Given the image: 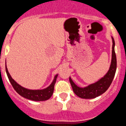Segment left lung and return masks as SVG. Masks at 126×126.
Here are the masks:
<instances>
[{
  "instance_id": "left-lung-1",
  "label": "left lung",
  "mask_w": 126,
  "mask_h": 126,
  "mask_svg": "<svg viewBox=\"0 0 126 126\" xmlns=\"http://www.w3.org/2000/svg\"><path fill=\"white\" fill-rule=\"evenodd\" d=\"M112 40H113V46H112L111 63L109 71L103 78L100 79L97 82L84 88H80L77 86L73 82L72 79L69 78V82L71 85L73 92L77 96L80 98H85V99L95 98L105 92L110 86L115 75L117 64L116 57L115 51H114L115 43H114L113 37H112Z\"/></svg>"
}]
</instances>
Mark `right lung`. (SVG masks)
I'll list each match as a JSON object with an SVG mask.
<instances>
[{"label":"right lung","instance_id":"obj_1","mask_svg":"<svg viewBox=\"0 0 126 126\" xmlns=\"http://www.w3.org/2000/svg\"><path fill=\"white\" fill-rule=\"evenodd\" d=\"M5 69L7 76H8L11 84L14 88L15 90H16V92L22 97L33 101H45L48 100L52 97V94L53 93V90H54L55 84L56 82V80H57L58 75L55 76L53 82L50 84L49 87L46 88V89H44V90H29V89H25V88L19 85L12 79L11 76L10 75L9 73H8L7 66H5Z\"/></svg>","mask_w":126,"mask_h":126}]
</instances>
